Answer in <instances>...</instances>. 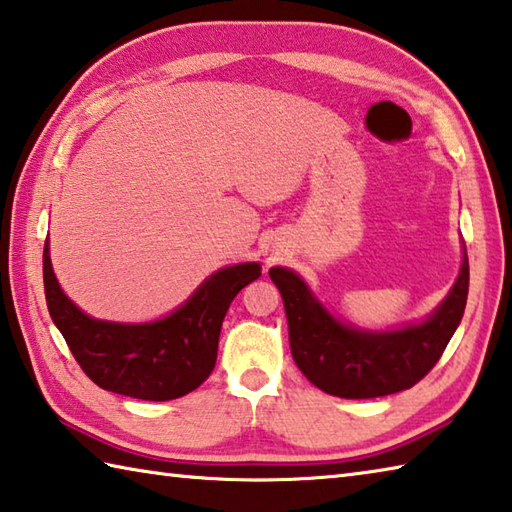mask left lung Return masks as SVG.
Listing matches in <instances>:
<instances>
[{
  "instance_id": "1",
  "label": "left lung",
  "mask_w": 512,
  "mask_h": 512,
  "mask_svg": "<svg viewBox=\"0 0 512 512\" xmlns=\"http://www.w3.org/2000/svg\"><path fill=\"white\" fill-rule=\"evenodd\" d=\"M268 275L284 299L295 364L310 384L344 399L393 395L424 379L462 322L468 297L466 244L457 282L435 313L386 333L337 322L293 270L275 266Z\"/></svg>"
}]
</instances>
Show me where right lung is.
Wrapping results in <instances>:
<instances>
[{
  "instance_id": "right-lung-1",
  "label": "right lung",
  "mask_w": 512,
  "mask_h": 512,
  "mask_svg": "<svg viewBox=\"0 0 512 512\" xmlns=\"http://www.w3.org/2000/svg\"><path fill=\"white\" fill-rule=\"evenodd\" d=\"M262 275L257 262L217 270L184 306L148 324H115L82 313L59 288L44 244L48 313L70 353L93 382L117 395L168 402L202 386L213 373L219 330L235 295Z\"/></svg>"
}]
</instances>
